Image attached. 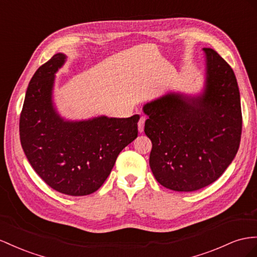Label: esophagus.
Segmentation results:
<instances>
[{
	"mask_svg": "<svg viewBox=\"0 0 257 257\" xmlns=\"http://www.w3.org/2000/svg\"><path fill=\"white\" fill-rule=\"evenodd\" d=\"M145 121H146V117L145 116H142L141 119H140V121H138V132H140V133H143V132H144Z\"/></svg>",
	"mask_w": 257,
	"mask_h": 257,
	"instance_id": "esophagus-1",
	"label": "esophagus"
}]
</instances>
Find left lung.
<instances>
[{
  "mask_svg": "<svg viewBox=\"0 0 257 257\" xmlns=\"http://www.w3.org/2000/svg\"><path fill=\"white\" fill-rule=\"evenodd\" d=\"M200 97L169 94L144 106L145 134L152 143L149 164L159 184L196 191L218 179L239 149L240 92L231 67L212 48Z\"/></svg>",
  "mask_w": 257,
  "mask_h": 257,
  "instance_id": "left-lung-1",
  "label": "left lung"
}]
</instances>
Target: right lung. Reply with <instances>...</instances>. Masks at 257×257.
<instances>
[{
  "label": "right lung",
  "mask_w": 257,
  "mask_h": 257,
  "mask_svg": "<svg viewBox=\"0 0 257 257\" xmlns=\"http://www.w3.org/2000/svg\"><path fill=\"white\" fill-rule=\"evenodd\" d=\"M65 59V55H54L33 74L20 113L19 136L37 174L54 190L79 197L105 183L117 156L137 137L140 115L62 120L54 110L52 89L54 73Z\"/></svg>",
  "instance_id": "obj_1"
}]
</instances>
